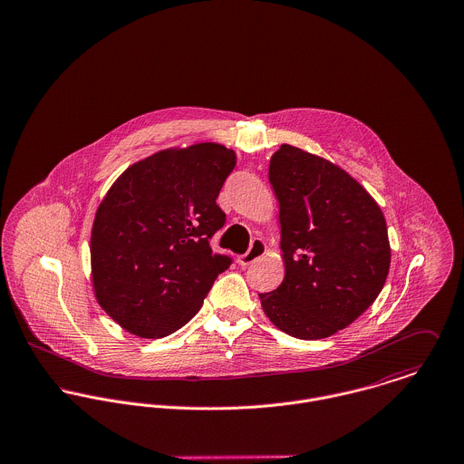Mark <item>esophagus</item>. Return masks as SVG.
Masks as SVG:
<instances>
[{"label":"esophagus","instance_id":"obj_1","mask_svg":"<svg viewBox=\"0 0 464 464\" xmlns=\"http://www.w3.org/2000/svg\"><path fill=\"white\" fill-rule=\"evenodd\" d=\"M265 253H266L265 242H263L261 238H255L253 244H251V247H249V251H247L246 255H242V256L238 257V263H240L242 266H247V265L255 263L257 257L263 256Z\"/></svg>","mask_w":464,"mask_h":464}]
</instances>
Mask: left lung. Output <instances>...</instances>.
Instances as JSON below:
<instances>
[{
    "label": "left lung",
    "mask_w": 464,
    "mask_h": 464,
    "mask_svg": "<svg viewBox=\"0 0 464 464\" xmlns=\"http://www.w3.org/2000/svg\"><path fill=\"white\" fill-rule=\"evenodd\" d=\"M268 179L279 201L283 283L259 294L270 322L301 340L351 325L381 294L390 270L386 220L338 165L283 144Z\"/></svg>",
    "instance_id": "1"
}]
</instances>
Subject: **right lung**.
Returning a JSON list of instances; mask_svg holds the SVG:
<instances>
[{
    "label": "right lung",
    "mask_w": 464,
    "mask_h": 464,
    "mask_svg": "<svg viewBox=\"0 0 464 464\" xmlns=\"http://www.w3.org/2000/svg\"><path fill=\"white\" fill-rule=\"evenodd\" d=\"M235 151L203 142L137 161L96 211L91 261L100 306L126 331L163 338L199 309L233 257L215 255L224 227L218 192Z\"/></svg>",
    "instance_id": "add662e5"
}]
</instances>
